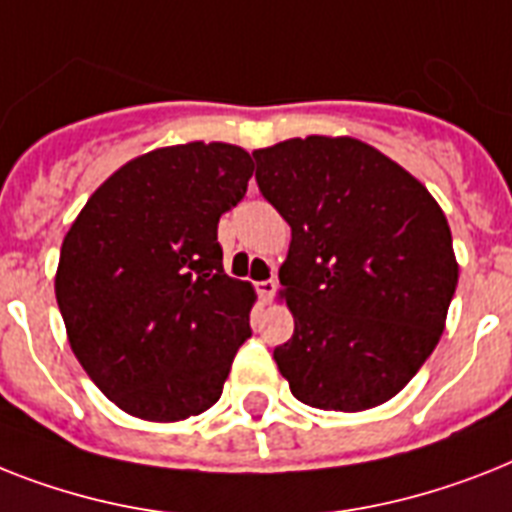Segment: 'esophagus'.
Here are the masks:
<instances>
[{"mask_svg": "<svg viewBox=\"0 0 512 512\" xmlns=\"http://www.w3.org/2000/svg\"><path fill=\"white\" fill-rule=\"evenodd\" d=\"M276 289H278L276 278H265V281H260V284H257V294H260V299H263V302H270V299L276 297Z\"/></svg>", "mask_w": 512, "mask_h": 512, "instance_id": "esophagus-1", "label": "esophagus"}]
</instances>
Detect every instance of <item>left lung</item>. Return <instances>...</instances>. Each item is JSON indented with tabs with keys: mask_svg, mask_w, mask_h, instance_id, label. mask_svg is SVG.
<instances>
[{
	"mask_svg": "<svg viewBox=\"0 0 512 512\" xmlns=\"http://www.w3.org/2000/svg\"><path fill=\"white\" fill-rule=\"evenodd\" d=\"M260 194L292 226L278 270L294 334L273 350L299 402L357 413L392 400L444 331L458 263L426 186L357 139L252 152Z\"/></svg>",
	"mask_w": 512,
	"mask_h": 512,
	"instance_id": "obj_1",
	"label": "left lung"
}]
</instances>
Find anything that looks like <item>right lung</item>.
<instances>
[{"instance_id":"right-lung-1","label":"right lung","mask_w":512,"mask_h":512,"mask_svg":"<svg viewBox=\"0 0 512 512\" xmlns=\"http://www.w3.org/2000/svg\"><path fill=\"white\" fill-rule=\"evenodd\" d=\"M252 170L220 141L155 149L112 173L70 226L54 294L78 363L120 410L168 423L220 400L255 294L226 276L218 220Z\"/></svg>"}]
</instances>
